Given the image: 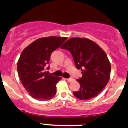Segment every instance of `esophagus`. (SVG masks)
<instances>
[{
    "label": "esophagus",
    "instance_id": "obj_1",
    "mask_svg": "<svg viewBox=\"0 0 128 128\" xmlns=\"http://www.w3.org/2000/svg\"><path fill=\"white\" fill-rule=\"evenodd\" d=\"M74 79L72 78H66V80L68 82H72Z\"/></svg>",
    "mask_w": 128,
    "mask_h": 128
}]
</instances>
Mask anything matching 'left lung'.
I'll list each match as a JSON object with an SVG mask.
<instances>
[{"label": "left lung", "mask_w": 128, "mask_h": 128, "mask_svg": "<svg viewBox=\"0 0 128 128\" xmlns=\"http://www.w3.org/2000/svg\"><path fill=\"white\" fill-rule=\"evenodd\" d=\"M60 48L70 52L76 68L82 71V78L76 80L80 88L74 95L83 100L96 97L110 79L111 66L104 51L92 40L78 37L68 39Z\"/></svg>", "instance_id": "1"}]
</instances>
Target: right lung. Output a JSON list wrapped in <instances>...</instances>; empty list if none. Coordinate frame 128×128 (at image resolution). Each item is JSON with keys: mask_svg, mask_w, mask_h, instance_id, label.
<instances>
[{"mask_svg": "<svg viewBox=\"0 0 128 128\" xmlns=\"http://www.w3.org/2000/svg\"><path fill=\"white\" fill-rule=\"evenodd\" d=\"M67 38L54 36L40 38L24 48L20 55L17 64L19 76L26 91L34 99L44 101L56 94V84L61 77L48 75L45 68L52 53Z\"/></svg>", "mask_w": 128, "mask_h": 128, "instance_id": "right-lung-1", "label": "right lung"}]
</instances>
